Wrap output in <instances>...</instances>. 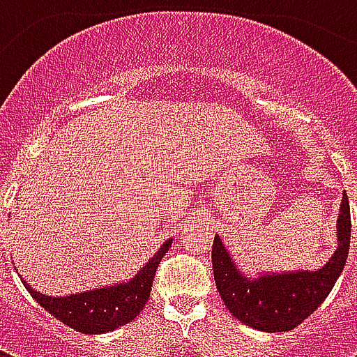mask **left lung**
I'll use <instances>...</instances> for the list:
<instances>
[{
  "label": "left lung",
  "instance_id": "obj_1",
  "mask_svg": "<svg viewBox=\"0 0 357 357\" xmlns=\"http://www.w3.org/2000/svg\"><path fill=\"white\" fill-rule=\"evenodd\" d=\"M350 233V204L344 191L337 220L338 247L329 262L315 271L298 269L258 277H247L239 271L220 235H216L212 245V269L218 292L233 317L252 329L264 333L294 329L329 296L331 289L344 269Z\"/></svg>",
  "mask_w": 357,
  "mask_h": 357
}]
</instances>
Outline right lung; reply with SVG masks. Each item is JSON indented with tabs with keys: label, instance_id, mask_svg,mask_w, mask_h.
<instances>
[{
	"label": "right lung",
	"instance_id": "add662e5",
	"mask_svg": "<svg viewBox=\"0 0 357 357\" xmlns=\"http://www.w3.org/2000/svg\"><path fill=\"white\" fill-rule=\"evenodd\" d=\"M170 247L172 239L164 241L162 247L156 250L153 258H149V262L135 273V277L112 287L78 292L70 296H45L42 292L34 291L26 281L22 283L40 306L45 307L70 329L80 331L84 335L109 333L139 315L151 296L156 268Z\"/></svg>",
	"mask_w": 357,
	"mask_h": 357
}]
</instances>
